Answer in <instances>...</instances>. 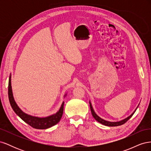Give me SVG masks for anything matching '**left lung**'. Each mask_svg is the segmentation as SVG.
Here are the masks:
<instances>
[{"label": "left lung", "mask_w": 151, "mask_h": 151, "mask_svg": "<svg viewBox=\"0 0 151 151\" xmlns=\"http://www.w3.org/2000/svg\"><path fill=\"white\" fill-rule=\"evenodd\" d=\"M89 104H90V108H91V113H92V115H93V116L94 117V119H95L96 120V121H98L99 123H101V124H103V125H106V126H108V127H116V126H119V125H123V124H124V123H125V122H127L128 120H129L130 119V118L132 116V115H134V113H135V111H136V109H137V108H138V106H139V104L138 106L137 107V108L135 109V111H134L133 113H132L130 116L127 117L126 118H125V119H123V120H120V121H119V122H109V121H107V120H105L103 119V118H101V117H99V116L97 115V114L95 113V111H94V109H93V108L92 104H91V103L90 101H89Z\"/></svg>", "instance_id": "left-lung-1"}]
</instances>
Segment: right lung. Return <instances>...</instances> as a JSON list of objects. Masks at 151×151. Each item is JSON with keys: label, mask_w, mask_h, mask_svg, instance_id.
I'll return each mask as SVG.
<instances>
[{"label": "right lung", "mask_w": 151, "mask_h": 151, "mask_svg": "<svg viewBox=\"0 0 151 151\" xmlns=\"http://www.w3.org/2000/svg\"><path fill=\"white\" fill-rule=\"evenodd\" d=\"M8 95L9 99L12 109L16 115L19 116L21 119L25 122L28 125L36 129H47L50 127L56 125L60 122L63 112V105L64 102H63L59 110L55 114L45 117H38L34 116L28 115L24 111H22L20 108L17 106L16 103L14 98L13 96L12 86H11V74L9 76V86H8ZM67 96V94L64 95V98Z\"/></svg>", "instance_id": "add662e5"}]
</instances>
